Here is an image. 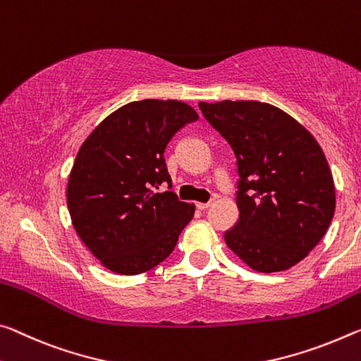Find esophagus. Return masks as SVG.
Segmentation results:
<instances>
[{"instance_id": "1", "label": "esophagus", "mask_w": 361, "mask_h": 361, "mask_svg": "<svg viewBox=\"0 0 361 361\" xmlns=\"http://www.w3.org/2000/svg\"><path fill=\"white\" fill-rule=\"evenodd\" d=\"M212 205H214V201H209V202H197L196 207H197L199 210H205V209L212 207Z\"/></svg>"}]
</instances>
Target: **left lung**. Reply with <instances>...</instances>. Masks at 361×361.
<instances>
[{"label": "left lung", "mask_w": 361, "mask_h": 361, "mask_svg": "<svg viewBox=\"0 0 361 361\" xmlns=\"http://www.w3.org/2000/svg\"><path fill=\"white\" fill-rule=\"evenodd\" d=\"M199 109L236 157L239 220L225 231L228 247L262 273L297 265L334 216V181L322 147L267 102H199Z\"/></svg>", "instance_id": "obj_1"}]
</instances>
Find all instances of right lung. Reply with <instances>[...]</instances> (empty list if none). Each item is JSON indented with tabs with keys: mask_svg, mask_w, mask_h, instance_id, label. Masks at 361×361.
<instances>
[{
	"mask_svg": "<svg viewBox=\"0 0 361 361\" xmlns=\"http://www.w3.org/2000/svg\"><path fill=\"white\" fill-rule=\"evenodd\" d=\"M180 101L142 99L117 109L77 154L67 207L80 239L114 273L140 274L173 252L194 205L173 191L164 151L176 131L196 122Z\"/></svg>",
	"mask_w": 361,
	"mask_h": 361,
	"instance_id": "right-lung-1",
	"label": "right lung"
}]
</instances>
